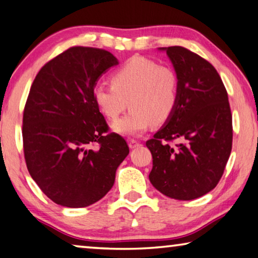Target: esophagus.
<instances>
[{
	"instance_id": "34e87169",
	"label": "esophagus",
	"mask_w": 258,
	"mask_h": 258,
	"mask_svg": "<svg viewBox=\"0 0 258 258\" xmlns=\"http://www.w3.org/2000/svg\"><path fill=\"white\" fill-rule=\"evenodd\" d=\"M128 144H129V147L132 150L136 149V147H138V146H141V143L137 142V141H135V139H130V141L128 142Z\"/></svg>"
}]
</instances>
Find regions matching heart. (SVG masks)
Returning <instances> with one entry per match:
<instances>
[{
  "instance_id": "heart-1",
  "label": "heart",
  "mask_w": 258,
  "mask_h": 258,
  "mask_svg": "<svg viewBox=\"0 0 258 258\" xmlns=\"http://www.w3.org/2000/svg\"><path fill=\"white\" fill-rule=\"evenodd\" d=\"M112 83L103 82L94 89V100L108 120H115L128 106L129 113L113 124L124 136H139L153 122H167L178 103V78L169 67L151 59L133 57L114 71Z\"/></svg>"
}]
</instances>
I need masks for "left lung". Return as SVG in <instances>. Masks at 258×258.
Masks as SVG:
<instances>
[{"label": "left lung", "mask_w": 258, "mask_h": 258, "mask_svg": "<svg viewBox=\"0 0 258 258\" xmlns=\"http://www.w3.org/2000/svg\"><path fill=\"white\" fill-rule=\"evenodd\" d=\"M167 52L178 78V103L146 142L153 158L149 178L164 196L193 200L216 187L232 150L229 97L215 67L183 46ZM178 140L175 146L170 141Z\"/></svg>", "instance_id": "1"}]
</instances>
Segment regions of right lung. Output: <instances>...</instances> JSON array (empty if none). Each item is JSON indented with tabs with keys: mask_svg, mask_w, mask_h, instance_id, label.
<instances>
[{
	"mask_svg": "<svg viewBox=\"0 0 258 258\" xmlns=\"http://www.w3.org/2000/svg\"><path fill=\"white\" fill-rule=\"evenodd\" d=\"M117 64L106 50L72 46L34 79L23 116L25 161L54 204L81 208L100 200L129 154L120 135L107 134L94 100L101 74Z\"/></svg>",
	"mask_w": 258,
	"mask_h": 258,
	"instance_id": "1",
	"label": "right lung"
}]
</instances>
